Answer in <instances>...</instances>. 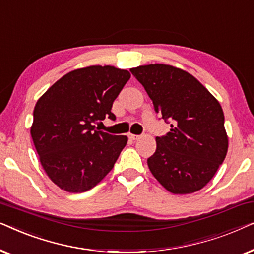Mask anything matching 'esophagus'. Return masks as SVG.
<instances>
[{"label":"esophagus","mask_w":254,"mask_h":254,"mask_svg":"<svg viewBox=\"0 0 254 254\" xmlns=\"http://www.w3.org/2000/svg\"><path fill=\"white\" fill-rule=\"evenodd\" d=\"M128 137H129L131 141H135V140H137V138H140L138 135H135V134H129V135H128Z\"/></svg>","instance_id":"1"}]
</instances>
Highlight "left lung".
I'll use <instances>...</instances> for the list:
<instances>
[{"mask_svg": "<svg viewBox=\"0 0 254 254\" xmlns=\"http://www.w3.org/2000/svg\"><path fill=\"white\" fill-rule=\"evenodd\" d=\"M143 85L155 112L171 129L156 137L148 166L156 179L173 194L199 190L213 178L228 151L224 114L218 100L183 69L155 64L131 68Z\"/></svg>", "mask_w": 254, "mask_h": 254, "instance_id": "1", "label": "left lung"}]
</instances>
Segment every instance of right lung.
<instances>
[{
    "instance_id": "add662e5",
    "label": "right lung",
    "mask_w": 254,
    "mask_h": 254,
    "mask_svg": "<svg viewBox=\"0 0 254 254\" xmlns=\"http://www.w3.org/2000/svg\"><path fill=\"white\" fill-rule=\"evenodd\" d=\"M129 78L125 69L90 65L65 74L38 99L31 136L45 172L61 190L85 192L113 169L128 138L95 124L116 119L111 109Z\"/></svg>"
}]
</instances>
